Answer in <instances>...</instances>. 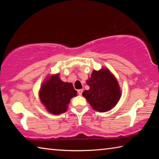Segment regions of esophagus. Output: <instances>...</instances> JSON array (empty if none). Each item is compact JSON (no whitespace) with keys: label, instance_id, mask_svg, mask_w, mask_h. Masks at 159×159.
I'll return each instance as SVG.
<instances>
[{"label":"esophagus","instance_id":"34e87169","mask_svg":"<svg viewBox=\"0 0 159 159\" xmlns=\"http://www.w3.org/2000/svg\"><path fill=\"white\" fill-rule=\"evenodd\" d=\"M78 93H79V95H81L82 93H83V89H80V90H78Z\"/></svg>","mask_w":159,"mask_h":159}]
</instances>
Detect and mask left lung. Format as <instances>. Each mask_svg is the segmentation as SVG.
I'll list each match as a JSON object with an SVG mask.
<instances>
[{
    "mask_svg": "<svg viewBox=\"0 0 159 159\" xmlns=\"http://www.w3.org/2000/svg\"><path fill=\"white\" fill-rule=\"evenodd\" d=\"M86 83L90 89L82 95L97 111L105 112L114 108L121 96L116 79L107 68L93 70Z\"/></svg>",
    "mask_w": 159,
    "mask_h": 159,
    "instance_id": "1",
    "label": "left lung"
}]
</instances>
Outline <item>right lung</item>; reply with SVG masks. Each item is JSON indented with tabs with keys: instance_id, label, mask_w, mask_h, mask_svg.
Returning a JSON list of instances; mask_svg holds the SVG:
<instances>
[{
	"instance_id": "right-lung-1",
	"label": "right lung",
	"mask_w": 159,
	"mask_h": 159,
	"mask_svg": "<svg viewBox=\"0 0 159 159\" xmlns=\"http://www.w3.org/2000/svg\"><path fill=\"white\" fill-rule=\"evenodd\" d=\"M48 79L40 90L41 102L51 114L58 115L66 112L71 99L77 95L76 90L71 83L61 80L59 74Z\"/></svg>"
}]
</instances>
